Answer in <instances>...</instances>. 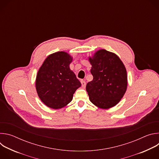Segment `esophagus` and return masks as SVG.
<instances>
[{
	"label": "esophagus",
	"mask_w": 159,
	"mask_h": 159,
	"mask_svg": "<svg viewBox=\"0 0 159 159\" xmlns=\"http://www.w3.org/2000/svg\"><path fill=\"white\" fill-rule=\"evenodd\" d=\"M81 84H82V87H85V85H86V82L84 81V80H81Z\"/></svg>",
	"instance_id": "esophagus-1"
}]
</instances>
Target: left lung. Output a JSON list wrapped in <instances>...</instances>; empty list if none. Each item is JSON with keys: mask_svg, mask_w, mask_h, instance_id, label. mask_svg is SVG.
Instances as JSON below:
<instances>
[{"mask_svg": "<svg viewBox=\"0 0 159 159\" xmlns=\"http://www.w3.org/2000/svg\"><path fill=\"white\" fill-rule=\"evenodd\" d=\"M89 60L93 75V80L86 85L90 101L102 109L115 106L127 88V74L123 63L116 54L106 50H98Z\"/></svg>", "mask_w": 159, "mask_h": 159, "instance_id": "left-lung-1", "label": "left lung"}]
</instances>
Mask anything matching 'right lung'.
<instances>
[{"instance_id":"1","label":"right lung","mask_w":159,"mask_h":159,"mask_svg":"<svg viewBox=\"0 0 159 159\" xmlns=\"http://www.w3.org/2000/svg\"><path fill=\"white\" fill-rule=\"evenodd\" d=\"M72 57L58 52L49 55L39 68L36 89L41 101L48 107L60 109L70 103L75 90L81 86L75 74L70 69Z\"/></svg>"}]
</instances>
